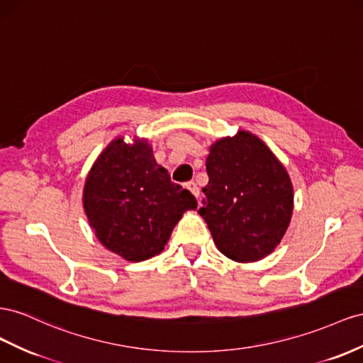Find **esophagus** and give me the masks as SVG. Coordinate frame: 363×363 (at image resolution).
<instances>
[{
    "instance_id": "obj_1",
    "label": "esophagus",
    "mask_w": 363,
    "mask_h": 363,
    "mask_svg": "<svg viewBox=\"0 0 363 363\" xmlns=\"http://www.w3.org/2000/svg\"><path fill=\"white\" fill-rule=\"evenodd\" d=\"M186 186H188V189L195 195V199H197L199 200V197H200V188H199V186H197V183H194V182H189L188 184H186Z\"/></svg>"
}]
</instances>
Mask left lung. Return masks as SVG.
<instances>
[{
    "label": "left lung",
    "mask_w": 363,
    "mask_h": 363,
    "mask_svg": "<svg viewBox=\"0 0 363 363\" xmlns=\"http://www.w3.org/2000/svg\"><path fill=\"white\" fill-rule=\"evenodd\" d=\"M209 183L200 215L213 242L228 258L258 261L273 252L293 212L287 171L257 135L240 131L211 146Z\"/></svg>",
    "instance_id": "obj_1"
}]
</instances>
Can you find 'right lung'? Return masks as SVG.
<instances>
[{
  "label": "right lung",
  "mask_w": 363,
  "mask_h": 363,
  "mask_svg": "<svg viewBox=\"0 0 363 363\" xmlns=\"http://www.w3.org/2000/svg\"><path fill=\"white\" fill-rule=\"evenodd\" d=\"M197 200L155 162L148 140H113L88 174L84 209L104 246L139 262L159 255Z\"/></svg>",
  "instance_id": "1"
}]
</instances>
